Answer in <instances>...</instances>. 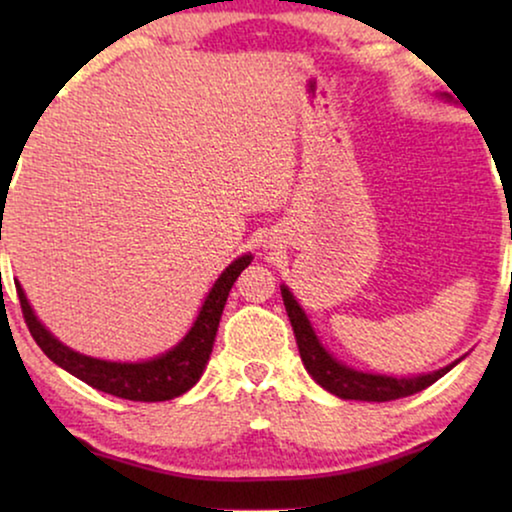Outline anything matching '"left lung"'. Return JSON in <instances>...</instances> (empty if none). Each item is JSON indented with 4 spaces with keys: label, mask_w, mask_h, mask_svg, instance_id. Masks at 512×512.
<instances>
[{
    "label": "left lung",
    "mask_w": 512,
    "mask_h": 512,
    "mask_svg": "<svg viewBox=\"0 0 512 512\" xmlns=\"http://www.w3.org/2000/svg\"><path fill=\"white\" fill-rule=\"evenodd\" d=\"M282 298L286 314L293 326V335H296L300 359L307 373L312 375V380L321 384L326 391H331L333 396L345 398V401H368V403H384V401H396V398L412 396L417 391L431 387L433 382L440 380L445 373L457 366L461 359H457L450 366L433 370V373L415 375V377H394V375H380V373H363L347 363L335 359L328 349L321 345V340L314 333V328L307 319L303 307L298 305V300L289 291V286L282 284Z\"/></svg>",
    "instance_id": "8db88e82"
}]
</instances>
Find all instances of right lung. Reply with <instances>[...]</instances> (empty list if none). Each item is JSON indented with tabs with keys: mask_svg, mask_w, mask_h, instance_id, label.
I'll return each instance as SVG.
<instances>
[{
	"mask_svg": "<svg viewBox=\"0 0 512 512\" xmlns=\"http://www.w3.org/2000/svg\"><path fill=\"white\" fill-rule=\"evenodd\" d=\"M254 261L251 254H242L221 272L212 289H209L205 303H202L198 317H195L193 326L172 349L165 354L153 356L149 361H104L95 359V356H86L81 352H74L72 347L62 345L48 328L41 324L34 314L30 300H27L23 286L16 282L20 307H23V317L30 328L32 338L37 340L48 359L55 366H60L67 373L79 377L81 382L90 384L93 389H100L104 394L128 398V401H170L186 394L200 375L205 373L209 354H212L216 331H219V321L226 307L228 293L233 289L235 279L240 272Z\"/></svg>",
	"mask_w": 512,
	"mask_h": 512,
	"instance_id": "right-lung-1",
	"label": "right lung"
}]
</instances>
